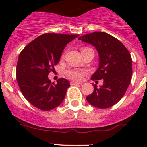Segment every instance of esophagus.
<instances>
[{"label": "esophagus", "mask_w": 147, "mask_h": 147, "mask_svg": "<svg viewBox=\"0 0 147 147\" xmlns=\"http://www.w3.org/2000/svg\"><path fill=\"white\" fill-rule=\"evenodd\" d=\"M70 83H71V84H72V85H75V84H82L81 82H76V81H72V82H71Z\"/></svg>", "instance_id": "1"}]
</instances>
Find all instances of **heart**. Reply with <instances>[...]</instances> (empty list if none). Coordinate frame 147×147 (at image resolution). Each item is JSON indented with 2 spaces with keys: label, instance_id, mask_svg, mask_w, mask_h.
Returning a JSON list of instances; mask_svg holds the SVG:
<instances>
[{
  "label": "heart",
  "instance_id": "obj_1",
  "mask_svg": "<svg viewBox=\"0 0 147 147\" xmlns=\"http://www.w3.org/2000/svg\"><path fill=\"white\" fill-rule=\"evenodd\" d=\"M67 75L69 78L75 80H80L82 79L84 72L83 70H79V69H70L67 72Z\"/></svg>",
  "mask_w": 147,
  "mask_h": 147
}]
</instances>
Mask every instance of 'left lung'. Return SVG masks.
Here are the masks:
<instances>
[{
    "label": "left lung",
    "instance_id": "8db88e82",
    "mask_svg": "<svg viewBox=\"0 0 147 147\" xmlns=\"http://www.w3.org/2000/svg\"><path fill=\"white\" fill-rule=\"evenodd\" d=\"M79 40L91 44L98 53L99 67L92 75V80H103L94 91L86 97L92 106L105 109L113 106L125 94L132 74V60L126 47L109 34L94 32L78 38Z\"/></svg>",
    "mask_w": 147,
    "mask_h": 147
}]
</instances>
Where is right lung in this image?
<instances>
[{"label":"right lung","instance_id":"add662e5","mask_svg":"<svg viewBox=\"0 0 147 147\" xmlns=\"http://www.w3.org/2000/svg\"><path fill=\"white\" fill-rule=\"evenodd\" d=\"M79 35L46 33L25 47L20 53L16 67V79L25 98L35 107L45 111L57 107L64 100L70 86L61 78L57 84L48 78L50 71L59 63L67 44Z\"/></svg>","mask_w":147,"mask_h":147}]
</instances>
